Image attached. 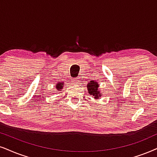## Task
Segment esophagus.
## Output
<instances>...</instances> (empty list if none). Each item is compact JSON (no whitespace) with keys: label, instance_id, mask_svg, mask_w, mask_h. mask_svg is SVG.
I'll list each match as a JSON object with an SVG mask.
<instances>
[{"label":"esophagus","instance_id":"obj_1","mask_svg":"<svg viewBox=\"0 0 157 157\" xmlns=\"http://www.w3.org/2000/svg\"><path fill=\"white\" fill-rule=\"evenodd\" d=\"M72 82H75V83H77V84H78V82H80V81H79L78 78H74V79H72Z\"/></svg>","mask_w":157,"mask_h":157}]
</instances>
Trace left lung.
<instances>
[{
	"label": "left lung",
	"instance_id": "8db88e82",
	"mask_svg": "<svg viewBox=\"0 0 157 157\" xmlns=\"http://www.w3.org/2000/svg\"><path fill=\"white\" fill-rule=\"evenodd\" d=\"M98 87L99 86L98 82H94L93 80L90 81L87 85V88H88L89 94L93 96V98L96 99H98L99 98V97L101 96V95L100 94V92H99Z\"/></svg>",
	"mask_w": 157,
	"mask_h": 157
}]
</instances>
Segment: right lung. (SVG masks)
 I'll return each mask as SVG.
<instances>
[{
	"mask_svg": "<svg viewBox=\"0 0 157 157\" xmlns=\"http://www.w3.org/2000/svg\"><path fill=\"white\" fill-rule=\"evenodd\" d=\"M62 85H64V84H63L62 82H59V83H58V84L56 85V89H57V90H60V89H61V88H63L62 87Z\"/></svg>",
	"mask_w": 157,
	"mask_h": 157,
	"instance_id": "right-lung-1",
	"label": "right lung"
}]
</instances>
